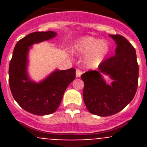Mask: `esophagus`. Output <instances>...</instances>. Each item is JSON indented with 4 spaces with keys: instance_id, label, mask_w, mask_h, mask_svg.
<instances>
[{
    "instance_id": "obj_1",
    "label": "esophagus",
    "mask_w": 147,
    "mask_h": 147,
    "mask_svg": "<svg viewBox=\"0 0 147 147\" xmlns=\"http://www.w3.org/2000/svg\"><path fill=\"white\" fill-rule=\"evenodd\" d=\"M82 72L80 70H76V77H80V76L82 75Z\"/></svg>"
}]
</instances>
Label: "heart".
Wrapping results in <instances>:
<instances>
[{"label":"heart","instance_id":"1","mask_svg":"<svg viewBox=\"0 0 147 147\" xmlns=\"http://www.w3.org/2000/svg\"><path fill=\"white\" fill-rule=\"evenodd\" d=\"M74 49L77 54L88 55L86 57V65L89 67L99 65L110 52V45L106 41L92 37H86L76 41Z\"/></svg>","mask_w":147,"mask_h":147}]
</instances>
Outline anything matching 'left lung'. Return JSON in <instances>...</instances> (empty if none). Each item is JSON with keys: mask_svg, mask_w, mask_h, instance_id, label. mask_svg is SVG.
<instances>
[{"mask_svg": "<svg viewBox=\"0 0 147 147\" xmlns=\"http://www.w3.org/2000/svg\"><path fill=\"white\" fill-rule=\"evenodd\" d=\"M117 45L115 55L105 59L98 71L81 76L84 82L83 99L90 113L109 116L120 112L133 99L138 84V65L136 49L121 35L110 34ZM101 73L114 80L107 85Z\"/></svg>", "mask_w": 147, "mask_h": 147, "instance_id": "1", "label": "left lung"}]
</instances>
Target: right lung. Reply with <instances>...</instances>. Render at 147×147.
Here are the masks:
<instances>
[{"instance_id":"obj_1","label":"right lung","mask_w":147,"mask_h":147,"mask_svg":"<svg viewBox=\"0 0 147 147\" xmlns=\"http://www.w3.org/2000/svg\"><path fill=\"white\" fill-rule=\"evenodd\" d=\"M51 31L28 34L17 42L9 67V84L11 94L20 107L37 115L51 114L57 110L63 94L76 77L74 68L54 71L40 83L29 80L27 75L29 46L54 37Z\"/></svg>"}]
</instances>
